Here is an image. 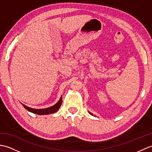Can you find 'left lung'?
<instances>
[{"label": "left lung", "instance_id": "obj_1", "mask_svg": "<svg viewBox=\"0 0 152 152\" xmlns=\"http://www.w3.org/2000/svg\"><path fill=\"white\" fill-rule=\"evenodd\" d=\"M90 113V114H91V115H93V114H91V113Z\"/></svg>", "mask_w": 152, "mask_h": 152}]
</instances>
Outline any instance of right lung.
<instances>
[{
	"label": "right lung",
	"instance_id": "obj_1",
	"mask_svg": "<svg viewBox=\"0 0 152 152\" xmlns=\"http://www.w3.org/2000/svg\"><path fill=\"white\" fill-rule=\"evenodd\" d=\"M61 103H62V97L60 98V99L58 102V103H56L54 105H53V106H52L50 107H48V108H46V109H36L28 107L24 104H22V105H23V107L25 108L26 109H27L28 111H30L31 113H33L37 114V115H48V114L54 113H56V111H57L58 109H59L60 106H61Z\"/></svg>",
	"mask_w": 152,
	"mask_h": 152
}]
</instances>
